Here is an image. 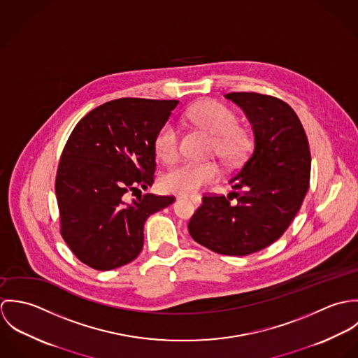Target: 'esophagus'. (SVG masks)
I'll use <instances>...</instances> for the list:
<instances>
[{"label":"esophagus","instance_id":"34e87169","mask_svg":"<svg viewBox=\"0 0 358 358\" xmlns=\"http://www.w3.org/2000/svg\"><path fill=\"white\" fill-rule=\"evenodd\" d=\"M189 200H190L193 204L196 205V206H200V205H201V197H199V196H190Z\"/></svg>","mask_w":358,"mask_h":358}]
</instances>
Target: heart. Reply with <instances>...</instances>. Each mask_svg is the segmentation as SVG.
Returning a JSON list of instances; mask_svg holds the SVG:
<instances>
[{
  "label": "heart",
  "instance_id": "obj_1",
  "mask_svg": "<svg viewBox=\"0 0 358 358\" xmlns=\"http://www.w3.org/2000/svg\"><path fill=\"white\" fill-rule=\"evenodd\" d=\"M186 117L197 127L213 135L212 150L227 162L238 161L250 148L248 132L238 125L237 114L223 103L206 99L192 106ZM154 150L164 162H173L179 155V132L176 127L164 122L154 138ZM219 176L213 161H185L171 168L162 176V187L168 193L194 194Z\"/></svg>",
  "mask_w": 358,
  "mask_h": 358
}]
</instances>
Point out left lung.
<instances>
[{"mask_svg": "<svg viewBox=\"0 0 358 358\" xmlns=\"http://www.w3.org/2000/svg\"><path fill=\"white\" fill-rule=\"evenodd\" d=\"M224 98L248 117L254 149L229 180L241 193L233 192L227 199L204 196L189 233L213 252L245 256L273 244L294 220L308 189L311 157L306 132L291 106L255 92Z\"/></svg>", "mask_w": 358, "mask_h": 358, "instance_id": "left-lung-1", "label": "left lung"}]
</instances>
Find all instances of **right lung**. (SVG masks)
Wrapping results in <instances>:
<instances>
[{
	"mask_svg": "<svg viewBox=\"0 0 358 358\" xmlns=\"http://www.w3.org/2000/svg\"><path fill=\"white\" fill-rule=\"evenodd\" d=\"M179 101L122 98L88 113L60 157L55 193L62 236L73 254L96 270L132 262L143 248L150 215L175 201L128 193L153 185L154 138Z\"/></svg>",
	"mask_w": 358,
	"mask_h": 358,
	"instance_id": "right-lung-1",
	"label": "right lung"
}]
</instances>
